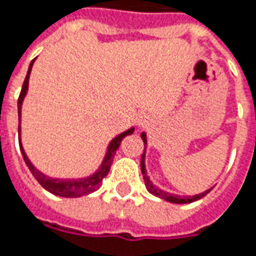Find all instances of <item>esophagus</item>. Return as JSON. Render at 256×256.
<instances>
[{"instance_id": "1", "label": "esophagus", "mask_w": 256, "mask_h": 256, "mask_svg": "<svg viewBox=\"0 0 256 256\" xmlns=\"http://www.w3.org/2000/svg\"><path fill=\"white\" fill-rule=\"evenodd\" d=\"M140 124H142V122H140Z\"/></svg>"}]
</instances>
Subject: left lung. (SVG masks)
<instances>
[{
    "label": "left lung",
    "instance_id": "1",
    "mask_svg": "<svg viewBox=\"0 0 256 256\" xmlns=\"http://www.w3.org/2000/svg\"><path fill=\"white\" fill-rule=\"evenodd\" d=\"M142 139H144V142L146 144L145 134H142ZM140 170H142L144 178H145V185H146V188L149 190V192L153 194V195H156V196H158V198L164 199V200H168V202H172V204H190V202H194V200H198V199L204 198L206 194H209V191H210V190H208V191L202 192V194H199V195H195V196H178V195H172V194H168V192H164V191H162V190H158V188H156V186L150 182L149 177L146 176L145 152H144V154H142V160H140Z\"/></svg>",
    "mask_w": 256,
    "mask_h": 256
}]
</instances>
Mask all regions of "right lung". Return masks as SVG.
Segmentation results:
<instances>
[{"mask_svg":"<svg viewBox=\"0 0 256 256\" xmlns=\"http://www.w3.org/2000/svg\"><path fill=\"white\" fill-rule=\"evenodd\" d=\"M33 62L34 60L30 62V66H29V71H28V75L24 78V86H22V90H20V94H19V98H18V116H19V120H20V107H22V102H24V94L28 92V86H29V76H30L32 66H33ZM18 132H19V136H20V126H18ZM134 132V128L128 130V131L120 134L118 136L112 139L108 145V150H107V154H106L104 162L102 167L98 168V172H94L93 176L88 177V178L82 180H58V178H50L47 176H44L43 172H40L37 170L34 166L32 164L30 160L28 158L26 153H24V148H22V144H19L20 146V152H22V156L24 158V163L29 167L30 172L34 176V178L38 181V184L42 185L43 188H46L47 191L54 194V195H58V196H64V198H78V196H82V195H88L90 192L96 191L102 181L107 177V174L110 172L111 163H112V158L117 153V149L121 140L126 136V135H131Z\"/></svg>","mask_w":256,"mask_h":256,"instance_id":"obj_1","label":"right lung"}]
</instances>
